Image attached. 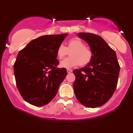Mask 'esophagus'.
Returning <instances> with one entry per match:
<instances>
[{
  "instance_id": "obj_1",
  "label": "esophagus",
  "mask_w": 133,
  "mask_h": 133,
  "mask_svg": "<svg viewBox=\"0 0 133 133\" xmlns=\"http://www.w3.org/2000/svg\"><path fill=\"white\" fill-rule=\"evenodd\" d=\"M66 71H67V72H68V73H71V72H72V71L71 70H70V69H67Z\"/></svg>"
}]
</instances>
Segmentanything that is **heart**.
I'll use <instances>...</instances> for the list:
<instances>
[{
  "instance_id": "1",
  "label": "heart",
  "mask_w": 133,
  "mask_h": 133,
  "mask_svg": "<svg viewBox=\"0 0 133 133\" xmlns=\"http://www.w3.org/2000/svg\"><path fill=\"white\" fill-rule=\"evenodd\" d=\"M70 51V57L65 58L60 62V67L70 69L80 65L81 66L88 64L92 59V53L90 49L85 46V44L79 38L75 37L70 39L66 46L61 44L57 49V56L62 59Z\"/></svg>"
}]
</instances>
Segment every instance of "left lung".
Masks as SVG:
<instances>
[{
	"label": "left lung",
	"instance_id": "8db88e82",
	"mask_svg": "<svg viewBox=\"0 0 133 133\" xmlns=\"http://www.w3.org/2000/svg\"><path fill=\"white\" fill-rule=\"evenodd\" d=\"M77 36L89 45L92 56L86 66L73 71L74 94L83 105L96 108L107 102L115 91L120 66L116 52L101 36L87 32Z\"/></svg>",
	"mask_w": 133,
	"mask_h": 133
}]
</instances>
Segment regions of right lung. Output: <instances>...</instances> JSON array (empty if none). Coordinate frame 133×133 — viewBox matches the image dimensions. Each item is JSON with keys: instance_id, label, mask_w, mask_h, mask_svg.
Returning a JSON list of instances; mask_svg holds the SVG:
<instances>
[{"instance_id": "obj_1", "label": "right lung", "mask_w": 133, "mask_h": 133, "mask_svg": "<svg viewBox=\"0 0 133 133\" xmlns=\"http://www.w3.org/2000/svg\"><path fill=\"white\" fill-rule=\"evenodd\" d=\"M68 34L45 35L32 40L18 53L14 73L18 90L27 102L36 107L48 104L67 75L58 68L57 49Z\"/></svg>"}]
</instances>
